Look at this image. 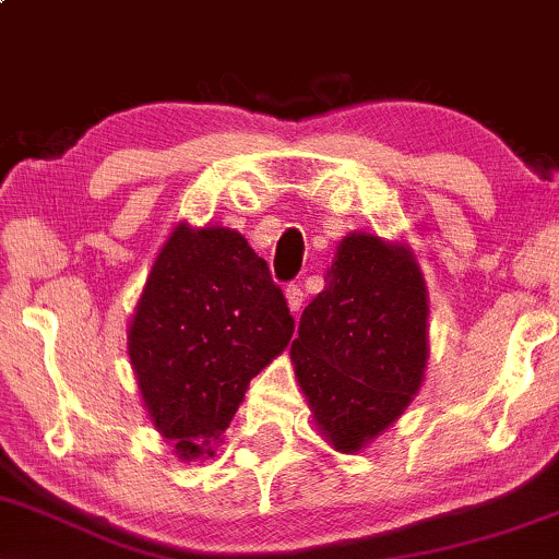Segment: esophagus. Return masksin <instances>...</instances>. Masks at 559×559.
I'll return each mask as SVG.
<instances>
[{
  "label": "esophagus",
  "instance_id": "1",
  "mask_svg": "<svg viewBox=\"0 0 559 559\" xmlns=\"http://www.w3.org/2000/svg\"><path fill=\"white\" fill-rule=\"evenodd\" d=\"M285 298H287V306H290V311L298 316L300 308H302V298H306V295H302V287L300 285H287Z\"/></svg>",
  "mask_w": 559,
  "mask_h": 559
}]
</instances>
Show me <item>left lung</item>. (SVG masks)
Masks as SVG:
<instances>
[{
	"label": "left lung",
	"instance_id": "obj_1",
	"mask_svg": "<svg viewBox=\"0 0 559 559\" xmlns=\"http://www.w3.org/2000/svg\"><path fill=\"white\" fill-rule=\"evenodd\" d=\"M427 287L406 243L349 233L300 316L290 357L319 432L360 451L409 406L427 368Z\"/></svg>",
	"mask_w": 559,
	"mask_h": 559
}]
</instances>
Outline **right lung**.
<instances>
[{
  "label": "right lung",
  "instance_id": "1",
  "mask_svg": "<svg viewBox=\"0 0 559 559\" xmlns=\"http://www.w3.org/2000/svg\"><path fill=\"white\" fill-rule=\"evenodd\" d=\"M293 332L285 295L238 230L174 227L127 336L142 402L178 459L212 456L251 378Z\"/></svg>",
  "mask_w": 559,
  "mask_h": 559
}]
</instances>
